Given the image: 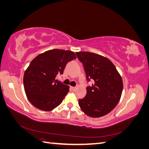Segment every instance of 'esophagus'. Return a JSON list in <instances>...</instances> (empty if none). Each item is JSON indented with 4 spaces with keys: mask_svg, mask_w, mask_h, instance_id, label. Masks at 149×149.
<instances>
[{
    "mask_svg": "<svg viewBox=\"0 0 149 149\" xmlns=\"http://www.w3.org/2000/svg\"><path fill=\"white\" fill-rule=\"evenodd\" d=\"M71 89H72V91H75L76 88H75V87H72V86H71Z\"/></svg>",
    "mask_w": 149,
    "mask_h": 149,
    "instance_id": "esophagus-1",
    "label": "esophagus"
}]
</instances>
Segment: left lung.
Segmentation results:
<instances>
[{
	"label": "left lung",
	"instance_id": "1",
	"mask_svg": "<svg viewBox=\"0 0 149 149\" xmlns=\"http://www.w3.org/2000/svg\"><path fill=\"white\" fill-rule=\"evenodd\" d=\"M83 65L88 83L86 96L78 100L81 110L87 116L100 118L107 114L118 104L123 89L121 76L114 64L107 58L97 54L76 52Z\"/></svg>",
	"mask_w": 149,
	"mask_h": 149
}]
</instances>
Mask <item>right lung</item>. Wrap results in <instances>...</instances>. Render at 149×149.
<instances>
[{
    "instance_id": "add662e5",
    "label": "right lung",
    "mask_w": 149,
    "mask_h": 149,
    "mask_svg": "<svg viewBox=\"0 0 149 149\" xmlns=\"http://www.w3.org/2000/svg\"><path fill=\"white\" fill-rule=\"evenodd\" d=\"M76 58L73 52L53 49L40 54L31 61L24 75V86L31 104L45 111L60 104L69 86L55 78L63 74L66 64Z\"/></svg>"
}]
</instances>
